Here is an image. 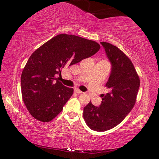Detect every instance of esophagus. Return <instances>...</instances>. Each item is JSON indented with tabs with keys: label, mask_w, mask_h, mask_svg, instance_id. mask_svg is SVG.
Instances as JSON below:
<instances>
[{
	"label": "esophagus",
	"mask_w": 159,
	"mask_h": 159,
	"mask_svg": "<svg viewBox=\"0 0 159 159\" xmlns=\"http://www.w3.org/2000/svg\"><path fill=\"white\" fill-rule=\"evenodd\" d=\"M74 92L76 93H79V94H81L83 93L82 91H80L79 89H78V88H76V89L74 90Z\"/></svg>",
	"instance_id": "1"
}]
</instances>
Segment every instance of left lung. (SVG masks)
Returning <instances> with one entry per match:
<instances>
[{"mask_svg":"<svg viewBox=\"0 0 159 159\" xmlns=\"http://www.w3.org/2000/svg\"><path fill=\"white\" fill-rule=\"evenodd\" d=\"M111 63V71L99 107L90 102L83 109V118L93 130L104 132L116 127L124 119L135 104L140 80L131 60L119 48L101 42Z\"/></svg>","mask_w":159,"mask_h":159,"instance_id":"1","label":"left lung"}]
</instances>
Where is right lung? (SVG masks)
<instances>
[{"instance_id": "obj_1", "label": "right lung", "mask_w": 159, "mask_h": 159, "mask_svg": "<svg viewBox=\"0 0 159 159\" xmlns=\"http://www.w3.org/2000/svg\"><path fill=\"white\" fill-rule=\"evenodd\" d=\"M100 49L98 43L69 34H59L34 51L21 76L23 101L36 119L49 122L62 111L74 89L57 79L64 67L90 57Z\"/></svg>"}]
</instances>
